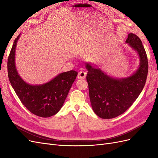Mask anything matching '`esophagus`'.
<instances>
[{
    "mask_svg": "<svg viewBox=\"0 0 158 158\" xmlns=\"http://www.w3.org/2000/svg\"><path fill=\"white\" fill-rule=\"evenodd\" d=\"M85 76H86V73L84 71H80L78 73V78L79 79H84L85 78Z\"/></svg>",
    "mask_w": 158,
    "mask_h": 158,
    "instance_id": "obj_1",
    "label": "esophagus"
}]
</instances>
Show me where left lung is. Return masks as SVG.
<instances>
[{
  "mask_svg": "<svg viewBox=\"0 0 158 158\" xmlns=\"http://www.w3.org/2000/svg\"><path fill=\"white\" fill-rule=\"evenodd\" d=\"M125 43L136 52L140 60L138 69L131 76L113 77L98 66L85 63L91 105L94 113L102 118H114L126 111L144 87L148 72L144 47L140 38L132 33H129Z\"/></svg>",
  "mask_w": 158,
  "mask_h": 158,
  "instance_id": "left-lung-1",
  "label": "left lung"
}]
</instances>
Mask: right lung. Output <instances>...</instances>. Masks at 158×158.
<instances>
[{"label":"right lung","instance_id":"1","mask_svg":"<svg viewBox=\"0 0 158 158\" xmlns=\"http://www.w3.org/2000/svg\"><path fill=\"white\" fill-rule=\"evenodd\" d=\"M20 35L21 33L14 40L8 59L9 80L21 102L31 113L41 117H51L63 107L78 73L64 72L42 84L27 83L19 75L15 63L16 48Z\"/></svg>","mask_w":158,"mask_h":158}]
</instances>
